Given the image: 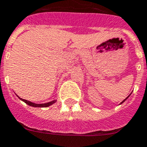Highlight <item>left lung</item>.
Masks as SVG:
<instances>
[{
	"mask_svg": "<svg viewBox=\"0 0 147 147\" xmlns=\"http://www.w3.org/2000/svg\"><path fill=\"white\" fill-rule=\"evenodd\" d=\"M128 97H129V96H128ZM128 97H127V98H128ZM127 98H125V99H124V100H123V102H121V104H122V103H123V102H124V101H126V99H127Z\"/></svg>",
	"mask_w": 147,
	"mask_h": 147,
	"instance_id": "1",
	"label": "left lung"
}]
</instances>
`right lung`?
Wrapping results in <instances>:
<instances>
[{
	"label": "right lung",
	"instance_id": "1",
	"mask_svg": "<svg viewBox=\"0 0 147 147\" xmlns=\"http://www.w3.org/2000/svg\"><path fill=\"white\" fill-rule=\"evenodd\" d=\"M23 102H24L26 104H27L28 105H30V106H33V107H48V106H50L53 104H54L55 102H57L56 100L54 101H52V102H49L48 103H44V104H35V103H33V102H29V101H27V100H25V99H22L20 98Z\"/></svg>",
	"mask_w": 147,
	"mask_h": 147
}]
</instances>
